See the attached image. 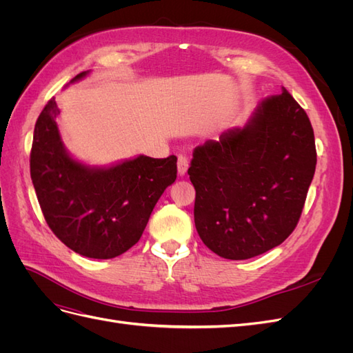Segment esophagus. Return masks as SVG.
<instances>
[{"label":"esophagus","instance_id":"1","mask_svg":"<svg viewBox=\"0 0 353 353\" xmlns=\"http://www.w3.org/2000/svg\"><path fill=\"white\" fill-rule=\"evenodd\" d=\"M187 169H188V157L185 154H179L178 156V174L185 175Z\"/></svg>","mask_w":353,"mask_h":353}]
</instances>
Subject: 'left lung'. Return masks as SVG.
<instances>
[{"label": "left lung", "instance_id": "obj_1", "mask_svg": "<svg viewBox=\"0 0 353 353\" xmlns=\"http://www.w3.org/2000/svg\"><path fill=\"white\" fill-rule=\"evenodd\" d=\"M315 166L311 121L283 87L243 130L194 148L188 175L201 241L231 261L281 244L301 219Z\"/></svg>", "mask_w": 353, "mask_h": 353}]
</instances>
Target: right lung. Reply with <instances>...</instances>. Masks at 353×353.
Wrapping results in <instances>:
<instances>
[{"label": "right lung", "mask_w": 353, "mask_h": 353, "mask_svg": "<svg viewBox=\"0 0 353 353\" xmlns=\"http://www.w3.org/2000/svg\"><path fill=\"white\" fill-rule=\"evenodd\" d=\"M57 114L52 97L38 116L30 148V178L42 215L73 252L116 258L141 239L157 200L176 179V156H140L109 169H90L63 148Z\"/></svg>", "instance_id": "right-lung-1"}]
</instances>
